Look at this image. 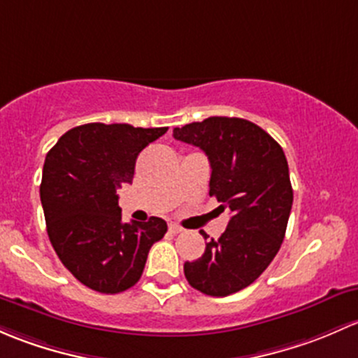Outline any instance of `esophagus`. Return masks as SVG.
Wrapping results in <instances>:
<instances>
[{
  "instance_id": "1",
  "label": "esophagus",
  "mask_w": 358,
  "mask_h": 358,
  "mask_svg": "<svg viewBox=\"0 0 358 358\" xmlns=\"http://www.w3.org/2000/svg\"><path fill=\"white\" fill-rule=\"evenodd\" d=\"M169 231H171L172 234H179V233H182V227L180 226H178V224H171V226H169Z\"/></svg>"
}]
</instances>
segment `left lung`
<instances>
[{
    "label": "left lung",
    "mask_w": 358,
    "mask_h": 358,
    "mask_svg": "<svg viewBox=\"0 0 358 358\" xmlns=\"http://www.w3.org/2000/svg\"><path fill=\"white\" fill-rule=\"evenodd\" d=\"M174 138L203 150L212 167L210 196L220 212H231L222 236L184 264V275L201 293L227 296L259 279L281 248L293 205L288 162L274 138L238 117L186 124Z\"/></svg>",
    "instance_id": "left-lung-1"
}]
</instances>
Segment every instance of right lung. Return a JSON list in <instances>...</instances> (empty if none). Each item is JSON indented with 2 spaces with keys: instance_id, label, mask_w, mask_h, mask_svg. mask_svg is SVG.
Instances as JSON below:
<instances>
[{
  "instance_id": "1",
  "label": "right lung",
  "mask_w": 358,
  "mask_h": 358,
  "mask_svg": "<svg viewBox=\"0 0 358 358\" xmlns=\"http://www.w3.org/2000/svg\"><path fill=\"white\" fill-rule=\"evenodd\" d=\"M167 127L84 124L46 155L39 193L50 241L70 274L87 288L115 294L139 281L167 222H122L117 189L131 184L138 155Z\"/></svg>"
}]
</instances>
